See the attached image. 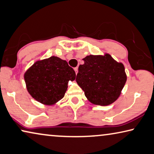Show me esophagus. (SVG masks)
<instances>
[{"instance_id": "esophagus-1", "label": "esophagus", "mask_w": 154, "mask_h": 154, "mask_svg": "<svg viewBox=\"0 0 154 154\" xmlns=\"http://www.w3.org/2000/svg\"><path fill=\"white\" fill-rule=\"evenodd\" d=\"M74 70H75V73H76V74H77V72H78V68L77 67L75 68Z\"/></svg>"}]
</instances>
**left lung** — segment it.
Segmentation results:
<instances>
[{
	"mask_svg": "<svg viewBox=\"0 0 154 154\" xmlns=\"http://www.w3.org/2000/svg\"><path fill=\"white\" fill-rule=\"evenodd\" d=\"M83 60L84 64L79 65L76 82L86 98L99 106L114 103L127 80L123 64L109 54L88 55Z\"/></svg>",
	"mask_w": 154,
	"mask_h": 154,
	"instance_id": "obj_1",
	"label": "left lung"
}]
</instances>
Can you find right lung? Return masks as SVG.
Returning <instances> with one entry per match:
<instances>
[{
  "label": "right lung",
  "mask_w": 154,
  "mask_h": 154,
  "mask_svg": "<svg viewBox=\"0 0 154 154\" xmlns=\"http://www.w3.org/2000/svg\"><path fill=\"white\" fill-rule=\"evenodd\" d=\"M24 77L33 98L41 103L53 105L64 97L68 81L75 80L76 74L66 61L52 56L36 62Z\"/></svg>",
  "instance_id": "add662e5"
}]
</instances>
